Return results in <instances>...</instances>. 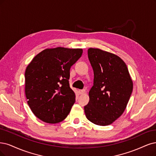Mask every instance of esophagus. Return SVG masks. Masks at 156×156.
<instances>
[{
    "label": "esophagus",
    "instance_id": "esophagus-1",
    "mask_svg": "<svg viewBox=\"0 0 156 156\" xmlns=\"http://www.w3.org/2000/svg\"><path fill=\"white\" fill-rule=\"evenodd\" d=\"M85 92H86L85 90H80L79 91V93L80 95H83V94H84L85 93Z\"/></svg>",
    "mask_w": 156,
    "mask_h": 156
}]
</instances>
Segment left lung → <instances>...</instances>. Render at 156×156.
I'll return each mask as SVG.
<instances>
[{
    "label": "left lung",
    "instance_id": "left-lung-1",
    "mask_svg": "<svg viewBox=\"0 0 156 156\" xmlns=\"http://www.w3.org/2000/svg\"><path fill=\"white\" fill-rule=\"evenodd\" d=\"M88 55L93 68L94 86L84 109L87 119L95 125H109L124 112L133 90L126 64L113 53L89 48Z\"/></svg>",
    "mask_w": 156,
    "mask_h": 156
}]
</instances>
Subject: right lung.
<instances>
[{
  "label": "right lung",
  "mask_w": 156,
  "mask_h": 156,
  "mask_svg": "<svg viewBox=\"0 0 156 156\" xmlns=\"http://www.w3.org/2000/svg\"><path fill=\"white\" fill-rule=\"evenodd\" d=\"M82 53L79 48L46 49L27 66L26 97L31 110L41 121L55 124L69 114L76 102V95L69 87V70Z\"/></svg>",
  "instance_id": "1"
}]
</instances>
